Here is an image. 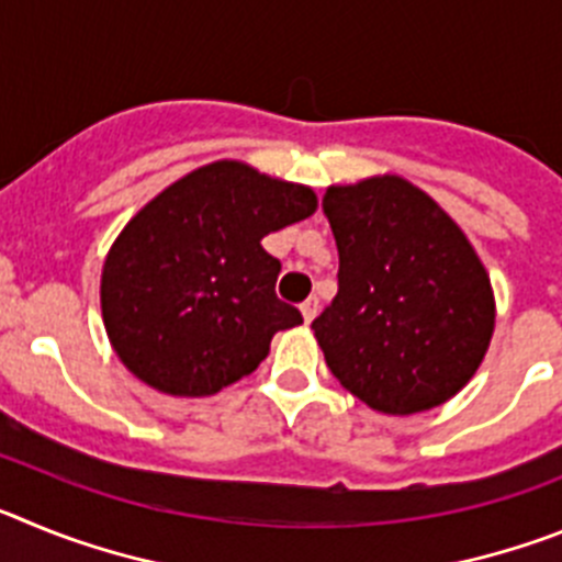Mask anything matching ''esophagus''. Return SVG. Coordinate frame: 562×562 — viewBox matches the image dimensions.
Returning <instances> with one entry per match:
<instances>
[{"label":"esophagus","instance_id":"34e87169","mask_svg":"<svg viewBox=\"0 0 562 562\" xmlns=\"http://www.w3.org/2000/svg\"><path fill=\"white\" fill-rule=\"evenodd\" d=\"M301 315H304L306 324H312L317 315V297H306L304 304H301Z\"/></svg>","mask_w":562,"mask_h":562}]
</instances>
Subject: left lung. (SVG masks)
Instances as JSON below:
<instances>
[{"instance_id":"1","label":"left lung","mask_w":562,"mask_h":562,"mask_svg":"<svg viewBox=\"0 0 562 562\" xmlns=\"http://www.w3.org/2000/svg\"><path fill=\"white\" fill-rule=\"evenodd\" d=\"M337 295L312 321L326 366L380 414L430 411L464 389L493 337L481 258L428 193L402 177L331 186Z\"/></svg>"}]
</instances>
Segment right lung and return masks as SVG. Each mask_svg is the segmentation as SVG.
I'll return each instance as SVG.
<instances>
[{
    "mask_svg": "<svg viewBox=\"0 0 562 562\" xmlns=\"http://www.w3.org/2000/svg\"><path fill=\"white\" fill-rule=\"evenodd\" d=\"M315 207L312 188L236 160L157 193L103 261V326L123 366L171 396H211L252 374L276 331L304 324L276 295L281 261L261 238Z\"/></svg>",
    "mask_w": 562,
    "mask_h": 562,
    "instance_id": "1",
    "label": "right lung"
}]
</instances>
